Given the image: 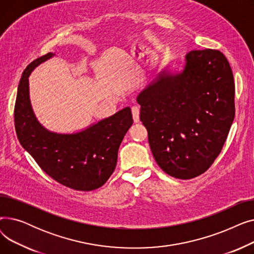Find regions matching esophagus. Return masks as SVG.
Wrapping results in <instances>:
<instances>
[{
	"label": "esophagus",
	"instance_id": "esophagus-1",
	"mask_svg": "<svg viewBox=\"0 0 254 254\" xmlns=\"http://www.w3.org/2000/svg\"><path fill=\"white\" fill-rule=\"evenodd\" d=\"M131 113H132V118H134L135 123H139L140 120V108L138 106L131 107Z\"/></svg>",
	"mask_w": 254,
	"mask_h": 254
}]
</instances>
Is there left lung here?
Returning a JSON list of instances; mask_svg holds the SVG:
<instances>
[{
    "mask_svg": "<svg viewBox=\"0 0 254 254\" xmlns=\"http://www.w3.org/2000/svg\"><path fill=\"white\" fill-rule=\"evenodd\" d=\"M157 165L191 179L219 155L235 118V82L219 50H192L182 72L164 71L137 98Z\"/></svg>",
    "mask_w": 254,
    "mask_h": 254,
    "instance_id": "8db88e82",
    "label": "left lung"
}]
</instances>
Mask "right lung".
I'll list each match as a JSON object with an SVG mask.
<instances>
[{"instance_id": "add662e5", "label": "right lung", "mask_w": 254, "mask_h": 254, "mask_svg": "<svg viewBox=\"0 0 254 254\" xmlns=\"http://www.w3.org/2000/svg\"><path fill=\"white\" fill-rule=\"evenodd\" d=\"M55 53L32 62L23 71L17 89L14 123L17 138L46 174L75 190L101 188L112 175L119 146L132 125L129 107L75 134H58L39 124L30 102L29 76Z\"/></svg>"}]
</instances>
